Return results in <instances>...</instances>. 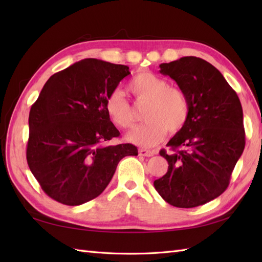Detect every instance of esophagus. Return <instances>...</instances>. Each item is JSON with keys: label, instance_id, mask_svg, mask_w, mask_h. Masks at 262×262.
<instances>
[{"label": "esophagus", "instance_id": "34e87169", "mask_svg": "<svg viewBox=\"0 0 262 262\" xmlns=\"http://www.w3.org/2000/svg\"><path fill=\"white\" fill-rule=\"evenodd\" d=\"M138 153H140V155H142V157H153V155L155 154V151H153V149L140 148V151H138Z\"/></svg>", "mask_w": 262, "mask_h": 262}]
</instances>
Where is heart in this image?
I'll return each instance as SVG.
<instances>
[{
  "label": "heart",
  "mask_w": 262,
  "mask_h": 262,
  "mask_svg": "<svg viewBox=\"0 0 262 262\" xmlns=\"http://www.w3.org/2000/svg\"><path fill=\"white\" fill-rule=\"evenodd\" d=\"M127 88L138 102H147L144 110L147 122L128 133V142L152 147L162 142L168 132L176 134L185 127L189 117V101L180 88L169 85L163 77L148 71L137 73ZM104 111L116 127L126 129L135 124L132 105L119 91L111 92L105 99Z\"/></svg>",
  "instance_id": "obj_1"
}]
</instances>
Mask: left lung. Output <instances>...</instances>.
Segmentation results:
<instances>
[{
	"instance_id": "8db88e82",
	"label": "left lung",
	"mask_w": 262,
	"mask_h": 262,
	"mask_svg": "<svg viewBox=\"0 0 262 262\" xmlns=\"http://www.w3.org/2000/svg\"><path fill=\"white\" fill-rule=\"evenodd\" d=\"M160 69L187 94L189 117L168 143L171 152L160 151L169 168L154 187L174 207H197L229 187L246 145L242 105L221 72L202 58L181 57Z\"/></svg>"
}]
</instances>
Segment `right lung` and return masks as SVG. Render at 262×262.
Returning <instances> with one entry per match:
<instances>
[{"label": "right lung", "mask_w": 262, "mask_h": 262, "mask_svg": "<svg viewBox=\"0 0 262 262\" xmlns=\"http://www.w3.org/2000/svg\"><path fill=\"white\" fill-rule=\"evenodd\" d=\"M126 65L85 58L49 77L31 105L27 162L47 196L77 206L98 197L133 144L105 145L120 133L104 101L129 75Z\"/></svg>", "instance_id": "obj_1"}]
</instances>
